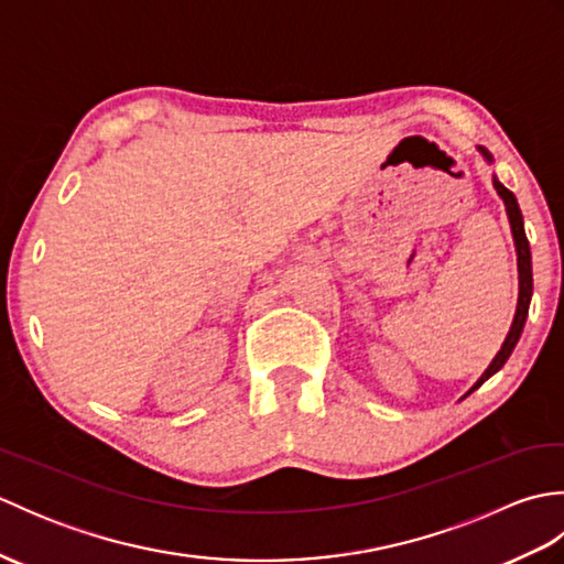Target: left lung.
I'll return each mask as SVG.
<instances>
[{
    "label": "left lung",
    "mask_w": 564,
    "mask_h": 564,
    "mask_svg": "<svg viewBox=\"0 0 564 564\" xmlns=\"http://www.w3.org/2000/svg\"><path fill=\"white\" fill-rule=\"evenodd\" d=\"M477 152L482 154V160L487 164H492V154H489V150L477 145ZM492 186L499 194V198L505 200V208H507V218H509V225H511V237H513V247H517V269H519V301H517V313H513V322L509 327V334L505 344H501V349L497 351V356L492 358V364L487 366L485 373L477 378L475 386L467 390V394H470L473 390H477L482 386V382L487 378H492L497 370L507 364V358L511 356L513 346H517L521 332H523V325H525V317H529V305H531V295H533V267H531V247H529V239H525V230H523V215H521V208H519V200L517 196L511 194V191L499 182L497 176H492Z\"/></svg>",
    "instance_id": "1"
}]
</instances>
